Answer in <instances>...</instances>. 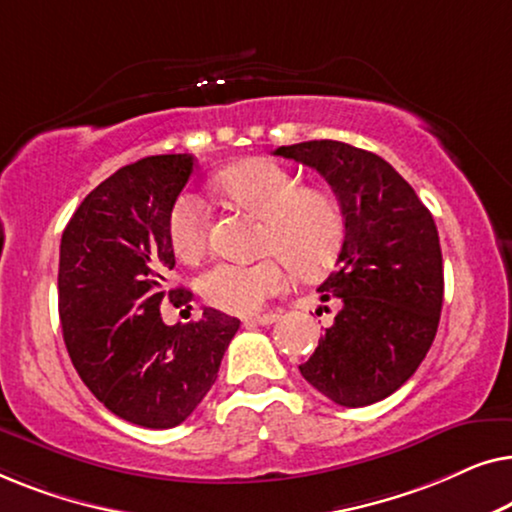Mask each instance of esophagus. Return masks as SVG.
Wrapping results in <instances>:
<instances>
[{
	"instance_id": "1",
	"label": "esophagus",
	"mask_w": 512,
	"mask_h": 512,
	"mask_svg": "<svg viewBox=\"0 0 512 512\" xmlns=\"http://www.w3.org/2000/svg\"><path fill=\"white\" fill-rule=\"evenodd\" d=\"M279 317H277V314H261V317H251V319H247V321H244V324H247V326H270V324H275V321H277Z\"/></svg>"
}]
</instances>
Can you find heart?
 <instances>
[{"mask_svg":"<svg viewBox=\"0 0 512 512\" xmlns=\"http://www.w3.org/2000/svg\"><path fill=\"white\" fill-rule=\"evenodd\" d=\"M216 188L244 212L263 221L256 263H216L198 279L202 298L228 314H256L286 289V264L298 275H317L335 261L345 240L338 200L319 188H303L284 165L265 158L244 160L216 177ZM172 251L195 261L207 247L209 212L195 195H181L167 221Z\"/></svg>","mask_w":512,"mask_h":512,"instance_id":"heart-1","label":"heart"}]
</instances>
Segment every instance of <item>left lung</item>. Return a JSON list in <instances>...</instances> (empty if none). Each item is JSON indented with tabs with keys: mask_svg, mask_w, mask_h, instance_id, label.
<instances>
[{
	"mask_svg": "<svg viewBox=\"0 0 512 512\" xmlns=\"http://www.w3.org/2000/svg\"><path fill=\"white\" fill-rule=\"evenodd\" d=\"M275 156L317 170L345 216L338 263L317 289L321 300L338 298L340 312L300 375L345 408L382 401L415 375L438 331L443 254L433 216L370 151L314 139Z\"/></svg>",
	"mask_w": 512,
	"mask_h": 512,
	"instance_id": "obj_1",
	"label": "left lung"
}]
</instances>
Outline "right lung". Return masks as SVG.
Here are the masks:
<instances>
[{
	"label": "right lung",
	"instance_id": "right-lung-1",
	"mask_svg": "<svg viewBox=\"0 0 512 512\" xmlns=\"http://www.w3.org/2000/svg\"><path fill=\"white\" fill-rule=\"evenodd\" d=\"M191 153L125 165L86 195L60 242L58 310L76 373L114 415L172 429L207 396L240 319L205 307L167 326L160 305H188L170 289L172 205L191 179Z\"/></svg>",
	"mask_w": 512,
	"mask_h": 512
}]
</instances>
